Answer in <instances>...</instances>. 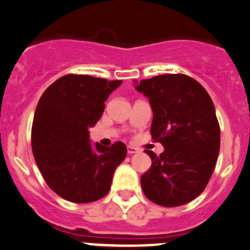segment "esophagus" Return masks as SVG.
<instances>
[{
  "mask_svg": "<svg viewBox=\"0 0 250 250\" xmlns=\"http://www.w3.org/2000/svg\"><path fill=\"white\" fill-rule=\"evenodd\" d=\"M138 148L137 147H134V146H128V153H129V155H133V153H137L138 152Z\"/></svg>",
  "mask_w": 250,
  "mask_h": 250,
  "instance_id": "esophagus-1",
  "label": "esophagus"
}]
</instances>
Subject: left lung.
Listing matches in <instances>:
<instances>
[{
	"mask_svg": "<svg viewBox=\"0 0 250 250\" xmlns=\"http://www.w3.org/2000/svg\"><path fill=\"white\" fill-rule=\"evenodd\" d=\"M138 92L148 98L153 120L151 135L165 146L151 157L141 175L146 197L163 207L183 206L206 188L220 150V127L211 98L203 85L183 74L141 80Z\"/></svg>",
	"mask_w": 250,
	"mask_h": 250,
	"instance_id": "obj_1",
	"label": "left lung"
}]
</instances>
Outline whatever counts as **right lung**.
Returning <instances> with one entry per match:
<instances>
[{
	"instance_id": "right-lung-1",
	"label": "right lung",
	"mask_w": 250,
	"mask_h": 250,
	"mask_svg": "<svg viewBox=\"0 0 250 250\" xmlns=\"http://www.w3.org/2000/svg\"><path fill=\"white\" fill-rule=\"evenodd\" d=\"M122 81L65 75L40 98L31 129L35 161L47 185L74 203H89L109 192L127 147L92 146L89 128L102 117L107 97Z\"/></svg>"
}]
</instances>
